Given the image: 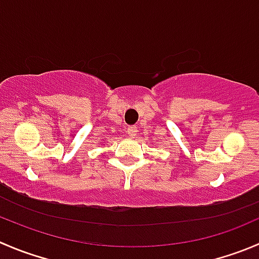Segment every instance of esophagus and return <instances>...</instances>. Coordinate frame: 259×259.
<instances>
[{
	"mask_svg": "<svg viewBox=\"0 0 259 259\" xmlns=\"http://www.w3.org/2000/svg\"><path fill=\"white\" fill-rule=\"evenodd\" d=\"M137 134H138L137 126H129V127H127V135H129V137L134 138Z\"/></svg>",
	"mask_w": 259,
	"mask_h": 259,
	"instance_id": "esophagus-1",
	"label": "esophagus"
}]
</instances>
